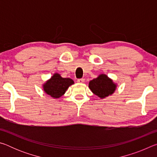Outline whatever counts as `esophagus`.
<instances>
[{"label": "esophagus", "mask_w": 157, "mask_h": 157, "mask_svg": "<svg viewBox=\"0 0 157 157\" xmlns=\"http://www.w3.org/2000/svg\"><path fill=\"white\" fill-rule=\"evenodd\" d=\"M85 79L84 78H81V79H78V82H79V83H83V82H84Z\"/></svg>", "instance_id": "1"}]
</instances>
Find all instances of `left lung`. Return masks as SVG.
Returning a JSON list of instances; mask_svg holds the SVG:
<instances>
[{
    "label": "left lung",
    "mask_w": 157,
    "mask_h": 157,
    "mask_svg": "<svg viewBox=\"0 0 157 157\" xmlns=\"http://www.w3.org/2000/svg\"><path fill=\"white\" fill-rule=\"evenodd\" d=\"M117 85L105 74H100L97 78L89 82V87L95 95L100 98H105L113 94Z\"/></svg>",
    "instance_id": "left-lung-1"
}]
</instances>
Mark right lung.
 Instances as JSON below:
<instances>
[{"label": "right lung", "instance_id": "obj_1", "mask_svg": "<svg viewBox=\"0 0 157 157\" xmlns=\"http://www.w3.org/2000/svg\"><path fill=\"white\" fill-rule=\"evenodd\" d=\"M74 84L72 79L63 78L59 74L55 73L43 85L44 91L53 98H59L65 94L71 85Z\"/></svg>", "mask_w": 157, "mask_h": 157}]
</instances>
